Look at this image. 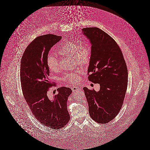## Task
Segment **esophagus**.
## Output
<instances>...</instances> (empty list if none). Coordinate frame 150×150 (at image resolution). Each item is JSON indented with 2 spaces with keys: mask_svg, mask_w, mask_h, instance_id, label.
Returning <instances> with one entry per match:
<instances>
[{
  "mask_svg": "<svg viewBox=\"0 0 150 150\" xmlns=\"http://www.w3.org/2000/svg\"><path fill=\"white\" fill-rule=\"evenodd\" d=\"M71 90H72V91L73 92H75V91H79V90H81V88H80V87H79L78 86H73L71 87Z\"/></svg>",
  "mask_w": 150,
  "mask_h": 150,
  "instance_id": "obj_1",
  "label": "esophagus"
}]
</instances>
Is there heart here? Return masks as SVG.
<instances>
[{"label": "heart", "mask_w": 150, "mask_h": 150, "mask_svg": "<svg viewBox=\"0 0 150 150\" xmlns=\"http://www.w3.org/2000/svg\"><path fill=\"white\" fill-rule=\"evenodd\" d=\"M58 53L62 55L74 56L77 62L83 65H86L91 60L92 50L91 45L88 43H83L77 45L75 43L66 42L59 48ZM46 64L48 68L52 71H57L59 67V60L58 58L52 54H48L46 58ZM80 70L74 72L66 74L62 77V80L71 83H76L79 80Z\"/></svg>", "instance_id": "1"}]
</instances>
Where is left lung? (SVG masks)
<instances>
[{"label":"left lung","instance_id":"obj_1","mask_svg":"<svg viewBox=\"0 0 150 150\" xmlns=\"http://www.w3.org/2000/svg\"><path fill=\"white\" fill-rule=\"evenodd\" d=\"M82 30L92 45L88 79L100 85L98 92L83 88L89 114L97 123H109L123 105L128 82L127 64L119 46L107 33L96 27Z\"/></svg>","mask_w":150,"mask_h":150}]
</instances>
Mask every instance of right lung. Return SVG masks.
Listing matches in <instances>:
<instances>
[{"label": "right lung", "mask_w": 150, "mask_h": 150, "mask_svg": "<svg viewBox=\"0 0 150 150\" xmlns=\"http://www.w3.org/2000/svg\"><path fill=\"white\" fill-rule=\"evenodd\" d=\"M61 39L62 36L52 34L37 37L26 47L20 65L21 88L30 109L40 123L55 130L69 122L67 100L72 92L70 88L62 87L54 97L48 94L56 85L48 78L46 58L50 48Z\"/></svg>", "instance_id": "add662e5"}]
</instances>
